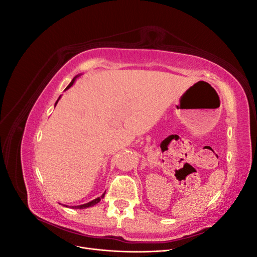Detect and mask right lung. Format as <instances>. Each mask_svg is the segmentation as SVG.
<instances>
[{"label":"right lung","instance_id":"right-lung-1","mask_svg":"<svg viewBox=\"0 0 257 257\" xmlns=\"http://www.w3.org/2000/svg\"><path fill=\"white\" fill-rule=\"evenodd\" d=\"M80 76V74L79 75H77V76H75L74 77V78H73V80L71 81V83H69L68 85H67V87H66V89L65 90H67V89H69V88H71L72 87V85L74 84V82H75V80L77 79V77H79ZM61 97V96H60ZM60 97L58 98V100H57V102H56V105L58 104V102H59V99H60ZM104 196H105V193L103 194V195L102 196H100V197H97V198H95V199H93V200H91V201H89V203H87V204H83V205H79V206H72L71 208H73V209H85V208H89V207H92V206H94V205H96L97 203H99V201H100V199H102V198H104ZM67 207V206H66Z\"/></svg>","mask_w":257,"mask_h":257}]
</instances>
